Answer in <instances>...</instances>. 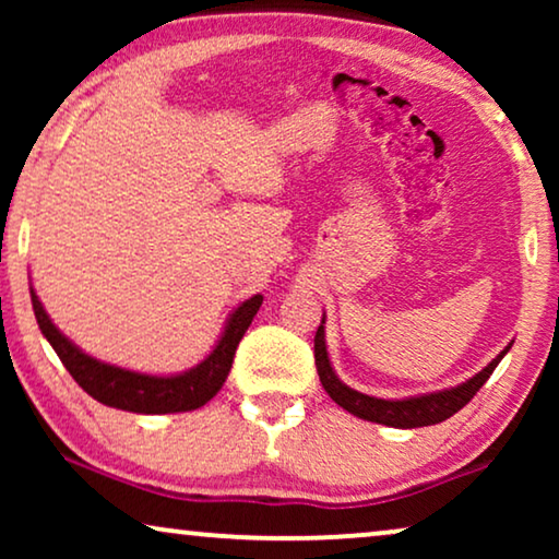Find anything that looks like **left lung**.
<instances>
[{
	"instance_id": "obj_1",
	"label": "left lung",
	"mask_w": 559,
	"mask_h": 559,
	"mask_svg": "<svg viewBox=\"0 0 559 559\" xmlns=\"http://www.w3.org/2000/svg\"><path fill=\"white\" fill-rule=\"evenodd\" d=\"M325 316L320 320L318 333H316V366H318V377L320 384L328 392V396L343 407L350 415L369 419V423H379L386 427H400V430H412V427H427V425H438L442 419L453 417L457 409H463L468 404L480 386L486 384L488 377H491L496 366L503 356L509 354L511 343L501 350L499 356L493 358L486 369H480L476 377H471L463 384L442 389V392H430V394H417V396H404V400H379V396H369L356 392L343 384L338 379V373L333 371L331 358H328V346H325Z\"/></svg>"
}]
</instances>
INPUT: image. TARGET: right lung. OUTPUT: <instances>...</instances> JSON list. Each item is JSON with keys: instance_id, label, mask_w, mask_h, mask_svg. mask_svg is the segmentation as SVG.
<instances>
[{"instance_id": "right-lung-1", "label": "right lung", "mask_w": 559, "mask_h": 559, "mask_svg": "<svg viewBox=\"0 0 559 559\" xmlns=\"http://www.w3.org/2000/svg\"><path fill=\"white\" fill-rule=\"evenodd\" d=\"M29 297H33V310L37 318V325L48 343L56 350L60 361L71 377L75 379L83 392L94 396L96 402L106 404V407L136 412V415H170V412H190L203 407L218 394L224 381L231 371L234 354L239 341L247 333V328L254 320L259 305H262V295H251L243 300L231 316H228L224 333L209 356L193 369L180 373H167V377H157V373H140L121 369V366L104 364L98 358L83 354V350L66 338L52 323L48 312H45L40 297L29 287Z\"/></svg>"}]
</instances>
